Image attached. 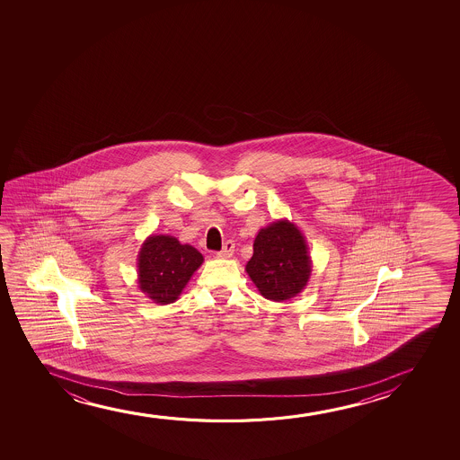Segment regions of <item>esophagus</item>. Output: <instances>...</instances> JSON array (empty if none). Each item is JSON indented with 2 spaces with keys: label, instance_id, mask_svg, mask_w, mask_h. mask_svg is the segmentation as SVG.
<instances>
[{
  "label": "esophagus",
  "instance_id": "34e87169",
  "mask_svg": "<svg viewBox=\"0 0 460 460\" xmlns=\"http://www.w3.org/2000/svg\"><path fill=\"white\" fill-rule=\"evenodd\" d=\"M234 252H235V243H234L233 240H227L226 243L223 245V250L217 252V256L221 259L233 258Z\"/></svg>",
  "mask_w": 460,
  "mask_h": 460
}]
</instances>
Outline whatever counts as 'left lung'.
Segmentation results:
<instances>
[{
  "label": "left lung",
  "instance_id": "8db88e82",
  "mask_svg": "<svg viewBox=\"0 0 460 460\" xmlns=\"http://www.w3.org/2000/svg\"><path fill=\"white\" fill-rule=\"evenodd\" d=\"M261 296L286 302L308 284L313 261L302 231L289 220H277L259 231L245 267Z\"/></svg>",
  "mask_w": 460,
  "mask_h": 460
}]
</instances>
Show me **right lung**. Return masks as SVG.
Masks as SVG:
<instances>
[{"label":"right lung","mask_w":460,"mask_h":460,"mask_svg":"<svg viewBox=\"0 0 460 460\" xmlns=\"http://www.w3.org/2000/svg\"><path fill=\"white\" fill-rule=\"evenodd\" d=\"M204 262L201 252L172 235H149L138 252V288L157 305L176 302Z\"/></svg>","instance_id":"1"}]
</instances>
